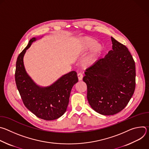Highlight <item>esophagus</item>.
I'll return each mask as SVG.
<instances>
[{
	"mask_svg": "<svg viewBox=\"0 0 149 149\" xmlns=\"http://www.w3.org/2000/svg\"><path fill=\"white\" fill-rule=\"evenodd\" d=\"M77 76H78V78L79 79V81H81L82 79V78H83V75L81 74V73H78L77 74Z\"/></svg>",
	"mask_w": 149,
	"mask_h": 149,
	"instance_id": "34e87169",
	"label": "esophagus"
}]
</instances>
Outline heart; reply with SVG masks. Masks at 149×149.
<instances>
[{
	"label": "heart",
	"instance_id": "b5f03b06",
	"mask_svg": "<svg viewBox=\"0 0 149 149\" xmlns=\"http://www.w3.org/2000/svg\"><path fill=\"white\" fill-rule=\"evenodd\" d=\"M96 45V42L90 38H82L76 47L74 53L76 55H81L87 52L88 50L94 48ZM97 59V54L95 52L89 55L85 60L84 63L86 66H90L94 63Z\"/></svg>",
	"mask_w": 149,
	"mask_h": 149
}]
</instances>
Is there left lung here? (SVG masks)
I'll return each instance as SVG.
<instances>
[{"label":"left lung","instance_id":"8db88e82","mask_svg":"<svg viewBox=\"0 0 149 149\" xmlns=\"http://www.w3.org/2000/svg\"><path fill=\"white\" fill-rule=\"evenodd\" d=\"M111 38L112 50L87 68L83 78L91 108L105 116L114 115L123 110L136 87L132 55L125 45Z\"/></svg>","mask_w":149,"mask_h":149}]
</instances>
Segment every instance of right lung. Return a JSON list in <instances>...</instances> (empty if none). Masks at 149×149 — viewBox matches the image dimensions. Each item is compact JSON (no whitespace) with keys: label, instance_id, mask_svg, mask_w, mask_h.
Returning <instances> with one entry per match:
<instances>
[{"label":"right lung","instance_id":"right-lung-1","mask_svg":"<svg viewBox=\"0 0 149 149\" xmlns=\"http://www.w3.org/2000/svg\"><path fill=\"white\" fill-rule=\"evenodd\" d=\"M36 40V38H32L17 58L16 84L24 105L29 111L41 119L54 120L66 111L71 91L78 79L77 72L72 71L49 86L40 87L36 84L27 74L24 64V55Z\"/></svg>","mask_w":149,"mask_h":149}]
</instances>
